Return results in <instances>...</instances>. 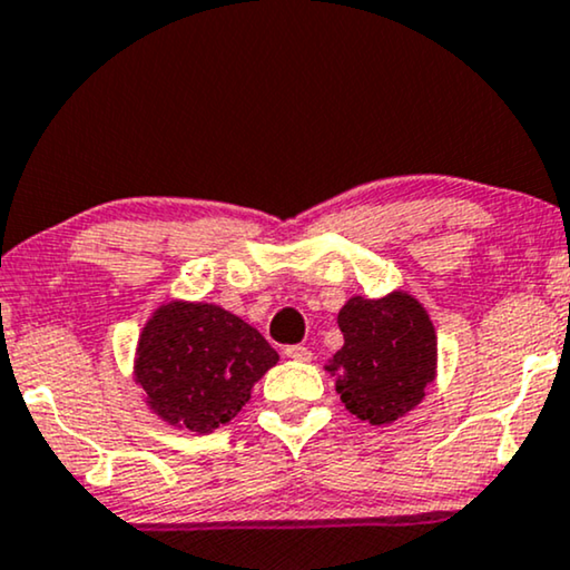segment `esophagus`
Here are the masks:
<instances>
[{
    "label": "esophagus",
    "mask_w": 570,
    "mask_h": 570,
    "mask_svg": "<svg viewBox=\"0 0 570 570\" xmlns=\"http://www.w3.org/2000/svg\"><path fill=\"white\" fill-rule=\"evenodd\" d=\"M286 357L292 360H299V363H307V360H313V352H309L307 347H302V344H289V347L284 350Z\"/></svg>",
    "instance_id": "obj_1"
}]
</instances>
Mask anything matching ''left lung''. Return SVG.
I'll list each match as a JSON object with an SVG mask.
<instances>
[{
  "mask_svg": "<svg viewBox=\"0 0 570 570\" xmlns=\"http://www.w3.org/2000/svg\"><path fill=\"white\" fill-rule=\"evenodd\" d=\"M338 328L344 347L328 371L336 373V392L352 415L381 426L423 400L434 379L436 334L410 294L352 297L338 313Z\"/></svg>",
  "mask_w": 570,
  "mask_h": 570,
  "instance_id": "1",
  "label": "left lung"
}]
</instances>
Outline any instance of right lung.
Listing matches in <instances>:
<instances>
[{
  "label": "right lung",
  "instance_id": "add662e5",
  "mask_svg": "<svg viewBox=\"0 0 570 570\" xmlns=\"http://www.w3.org/2000/svg\"><path fill=\"white\" fill-rule=\"evenodd\" d=\"M276 363L261 331L228 309L170 302L141 331L136 381L157 415L210 434L239 413L252 384Z\"/></svg>",
  "mask_w": 570,
  "mask_h": 570
}]
</instances>
